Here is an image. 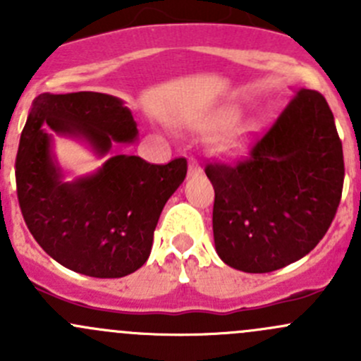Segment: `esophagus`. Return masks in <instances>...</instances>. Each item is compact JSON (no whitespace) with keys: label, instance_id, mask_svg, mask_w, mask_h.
Here are the masks:
<instances>
[{"label":"esophagus","instance_id":"esophagus-1","mask_svg":"<svg viewBox=\"0 0 361 361\" xmlns=\"http://www.w3.org/2000/svg\"><path fill=\"white\" fill-rule=\"evenodd\" d=\"M201 171H202L201 164H199L197 159L192 157L190 160H188V174H190V176H195V174H199Z\"/></svg>","mask_w":361,"mask_h":361}]
</instances>
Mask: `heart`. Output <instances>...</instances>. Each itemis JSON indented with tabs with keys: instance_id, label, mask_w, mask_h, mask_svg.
<instances>
[{
	"instance_id": "heart-1",
	"label": "heart",
	"mask_w": 361,
	"mask_h": 361,
	"mask_svg": "<svg viewBox=\"0 0 361 361\" xmlns=\"http://www.w3.org/2000/svg\"><path fill=\"white\" fill-rule=\"evenodd\" d=\"M232 118H234V115L224 116V118L220 120V123L231 122ZM253 130H255L253 123H239V126H235L234 129H232L231 133L224 137V141H221V145H220V150L225 152V154H228V155L241 154V152L246 148V145H248Z\"/></svg>"
}]
</instances>
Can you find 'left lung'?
Segmentation results:
<instances>
[{
  "instance_id": "left-lung-1",
  "label": "left lung",
  "mask_w": 361,
  "mask_h": 361,
  "mask_svg": "<svg viewBox=\"0 0 361 361\" xmlns=\"http://www.w3.org/2000/svg\"><path fill=\"white\" fill-rule=\"evenodd\" d=\"M204 171L221 260L253 274L278 271L314 250L336 218L344 155L334 113L318 90H298L246 157Z\"/></svg>"
}]
</instances>
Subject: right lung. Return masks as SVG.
Segmentation results:
<instances>
[{"label": "right lung", "mask_w": 361, "mask_h": 361, "mask_svg": "<svg viewBox=\"0 0 361 361\" xmlns=\"http://www.w3.org/2000/svg\"><path fill=\"white\" fill-rule=\"evenodd\" d=\"M45 123L82 136L97 154L137 136L133 115L101 92L39 94L32 101L16 159L17 199L39 246L64 267L92 278H123L150 255L164 204L187 176V159L150 164L113 155L92 176L64 183L50 157Z\"/></svg>", "instance_id": "right-lung-1"}]
</instances>
